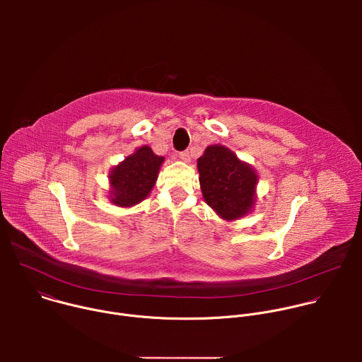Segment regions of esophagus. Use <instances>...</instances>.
Segmentation results:
<instances>
[{
  "mask_svg": "<svg viewBox=\"0 0 362 362\" xmlns=\"http://www.w3.org/2000/svg\"><path fill=\"white\" fill-rule=\"evenodd\" d=\"M179 158H180L183 162L189 163V162H190V153H189L187 150H185V151H180V153H179Z\"/></svg>",
  "mask_w": 362,
  "mask_h": 362,
  "instance_id": "esophagus-1",
  "label": "esophagus"
}]
</instances>
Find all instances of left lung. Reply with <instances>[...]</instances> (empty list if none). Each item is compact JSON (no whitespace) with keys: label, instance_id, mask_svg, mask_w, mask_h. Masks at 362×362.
I'll return each mask as SVG.
<instances>
[{"label":"left lung","instance_id":"obj_1","mask_svg":"<svg viewBox=\"0 0 362 362\" xmlns=\"http://www.w3.org/2000/svg\"><path fill=\"white\" fill-rule=\"evenodd\" d=\"M199 182L204 202L225 221L250 214L256 200V170L221 144L208 146L197 159Z\"/></svg>","mask_w":362,"mask_h":362}]
</instances>
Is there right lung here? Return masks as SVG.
Listing matches in <instances>:
<instances>
[{
    "label": "right lung",
    "mask_w": 362,
    "mask_h": 362,
    "mask_svg": "<svg viewBox=\"0 0 362 362\" xmlns=\"http://www.w3.org/2000/svg\"><path fill=\"white\" fill-rule=\"evenodd\" d=\"M165 158L154 154L148 146L139 147L109 173L110 202L130 208L144 200L158 180Z\"/></svg>",
    "instance_id": "1"
}]
</instances>
